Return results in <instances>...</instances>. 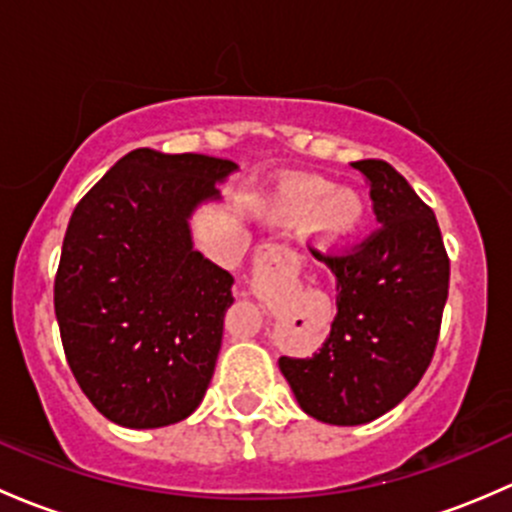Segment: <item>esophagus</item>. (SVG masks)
Masks as SVG:
<instances>
[{"instance_id": "esophagus-1", "label": "esophagus", "mask_w": 512, "mask_h": 512, "mask_svg": "<svg viewBox=\"0 0 512 512\" xmlns=\"http://www.w3.org/2000/svg\"><path fill=\"white\" fill-rule=\"evenodd\" d=\"M300 261L288 246L263 244L254 256V288L256 293H271L298 278Z\"/></svg>"}]
</instances>
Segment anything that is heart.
Instances as JSON below:
<instances>
[{"mask_svg":"<svg viewBox=\"0 0 512 512\" xmlns=\"http://www.w3.org/2000/svg\"><path fill=\"white\" fill-rule=\"evenodd\" d=\"M276 212L288 219L310 214L315 236L325 246H340L355 239L365 224V202L355 189H333L328 179L295 177L288 179L276 197Z\"/></svg>","mask_w":512,"mask_h":512,"instance_id":"1","label":"heart"}]
</instances>
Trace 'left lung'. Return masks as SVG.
<instances>
[{"label": "left lung", "mask_w": 512, "mask_h": 512, "mask_svg": "<svg viewBox=\"0 0 512 512\" xmlns=\"http://www.w3.org/2000/svg\"><path fill=\"white\" fill-rule=\"evenodd\" d=\"M370 182L379 226L355 251L318 256L337 281V315L320 352L281 357L300 409L335 426L387 414L419 384L439 342L449 256L434 212L384 160L352 162Z\"/></svg>", "instance_id": "8db88e82"}]
</instances>
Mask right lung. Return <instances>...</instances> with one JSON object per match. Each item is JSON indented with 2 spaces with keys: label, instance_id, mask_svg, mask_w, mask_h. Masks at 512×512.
<instances>
[{
  "label": "right lung",
  "instance_id": "obj_1",
  "mask_svg": "<svg viewBox=\"0 0 512 512\" xmlns=\"http://www.w3.org/2000/svg\"><path fill=\"white\" fill-rule=\"evenodd\" d=\"M236 165L140 147L78 202L54 308L93 407L128 429L187 419L212 382L234 276L194 249L189 219Z\"/></svg>",
  "mask_w": 512,
  "mask_h": 512
}]
</instances>
